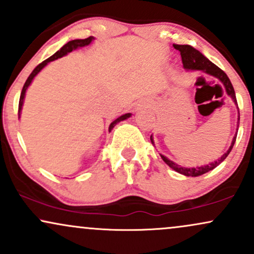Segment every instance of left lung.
<instances>
[{
  "label": "left lung",
  "instance_id": "left-lung-1",
  "mask_svg": "<svg viewBox=\"0 0 254 254\" xmlns=\"http://www.w3.org/2000/svg\"><path fill=\"white\" fill-rule=\"evenodd\" d=\"M173 46H174V49L179 51L180 55H182V61L184 64V68L189 69V70H202L204 72H206V74L217 77L218 80L223 83L227 94H228L229 97L234 100V103L237 104V97H235V92H234V88H233V84H232V82H230L228 76H227V74L222 70V69H220L217 65H215V64L210 62V61H209L205 56H203L199 51L196 50L194 48H192V46H190V45H179V44H173ZM239 121H240V113H239V117H238V127H239ZM235 139H237V135H235L234 138H233L232 144H230L229 149L227 150V153H224L223 155L217 160V161L211 162L210 165L200 166V167H197V168L180 167V166L174 164L173 161L168 160L166 156L161 155V157L166 164L170 166L171 168H173L174 171L178 172V173L184 174V176H186V177H198V176H202V174H204V173H206V172L214 170L215 167H217V166L220 165L221 162H222L223 160L229 155V153L233 149V145H234V143H235ZM150 141H151V143L154 144L151 136H150Z\"/></svg>",
  "mask_w": 254,
  "mask_h": 254
}]
</instances>
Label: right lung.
<instances>
[{"label": "right lung", "instance_id": "1", "mask_svg": "<svg viewBox=\"0 0 254 254\" xmlns=\"http://www.w3.org/2000/svg\"><path fill=\"white\" fill-rule=\"evenodd\" d=\"M93 39H94V38H93V37H88V38H86V39H75V40H70V42L66 43L65 45H64L63 48L61 49V50H58V51L56 52V54L52 55V56H51V57H49L48 60L43 61V62L40 63V64H38V65L36 66V68H34V70L31 72V75H30V76H28L27 80H26V82H25V84H24V87H22L21 95H20V100H19V118H20V113H21L22 104H24V98H25L26 89L28 88V86H30V84H31L32 80H33L34 76H36V75L38 74V72H39L40 70H42V69L44 68V66H45L46 64H48L49 62H51V61L57 60V58H61V57L65 56V55L68 54V52H71L72 50H75V49H77V48H83V46L88 45V44L92 43V40H93ZM130 116H131L130 113H125V115L121 116V117L116 119V121H113L112 123L110 124V129H109V130H110V131L112 130L113 127H115V125H116V124L119 123V122L124 121V119H127V118L130 117Z\"/></svg>", "mask_w": 254, "mask_h": 254}]
</instances>
